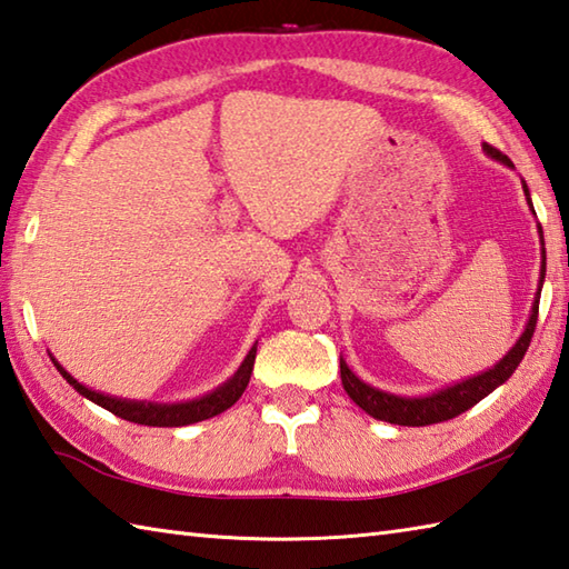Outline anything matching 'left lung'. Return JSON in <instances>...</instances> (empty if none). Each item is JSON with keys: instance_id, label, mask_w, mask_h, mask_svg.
I'll return each instance as SVG.
<instances>
[{"instance_id": "8db88e82", "label": "left lung", "mask_w": 569, "mask_h": 569, "mask_svg": "<svg viewBox=\"0 0 569 569\" xmlns=\"http://www.w3.org/2000/svg\"><path fill=\"white\" fill-rule=\"evenodd\" d=\"M483 152L488 158H493L498 162H503L508 167H513L503 152L496 150L493 144H483ZM522 192H526V199L530 204V211L536 214L530 202V192L528 184L522 182ZM540 231V243H542V263H540V286H538V296L536 303H532L528 326L522 330V336L518 338V342L513 348L508 350V355L500 362H496L491 370H486L481 375H473L469 380H461L451 387H443L439 392L427 395V397H399V395H389L377 389L372 385L362 382L358 375H355L348 362L340 358V377H342V387L348 397L352 399L355 405L360 409H365L367 415L380 419V421H389V425H399V427H429V425H439V421H447L463 415L466 409H471L473 405L481 402L483 397H488L493 392L496 387L503 385L510 375L516 372V367L520 365V360L526 358V352L530 348L532 332H536L538 326V306H540V291H542V281H545V241H542V227H538Z\"/></svg>"}]
</instances>
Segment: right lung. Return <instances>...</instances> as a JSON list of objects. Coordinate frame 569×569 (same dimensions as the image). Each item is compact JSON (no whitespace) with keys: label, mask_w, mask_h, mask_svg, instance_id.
Returning <instances> with one entry per match:
<instances>
[{"label":"right lung","mask_w":569,"mask_h":569,"mask_svg":"<svg viewBox=\"0 0 569 569\" xmlns=\"http://www.w3.org/2000/svg\"><path fill=\"white\" fill-rule=\"evenodd\" d=\"M56 370L63 375V380L69 382L78 395H83L86 399H91L98 407L108 409L110 415H116L126 421H132V425H144V427H187V425H197V421H204L227 411L237 399L243 395L249 380H251V370H253V360H256V345L249 350L247 358H243L241 367L233 372L231 380H227L221 387H217L214 392H209L199 399H189V402H177V405H158V402H136V399H120V397H110L103 392H96V389H88L78 380L63 370V367L51 358Z\"/></svg>","instance_id":"right-lung-1"}]
</instances>
